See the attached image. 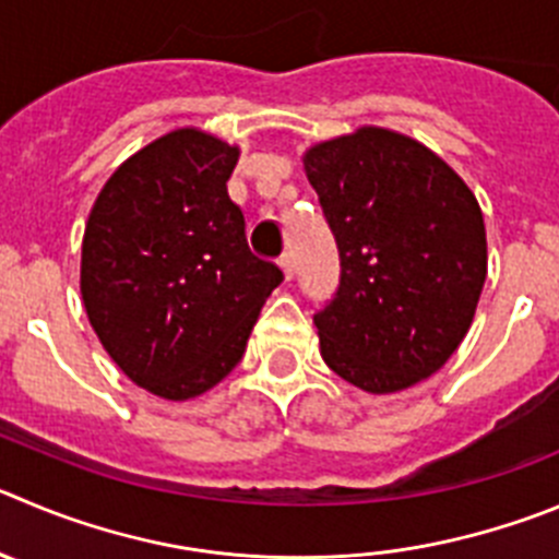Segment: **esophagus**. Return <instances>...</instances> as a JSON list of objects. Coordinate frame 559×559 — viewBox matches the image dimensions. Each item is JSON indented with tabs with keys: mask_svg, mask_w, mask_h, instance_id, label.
<instances>
[{
	"mask_svg": "<svg viewBox=\"0 0 559 559\" xmlns=\"http://www.w3.org/2000/svg\"><path fill=\"white\" fill-rule=\"evenodd\" d=\"M278 264H281V270H284V278L292 281V275H295V255L284 253L278 259Z\"/></svg>",
	"mask_w": 559,
	"mask_h": 559,
	"instance_id": "1",
	"label": "esophagus"
}]
</instances>
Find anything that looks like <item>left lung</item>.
I'll list each match as a JSON object with an SVG mask.
<instances>
[{"instance_id":"obj_1","label":"left lung","mask_w":559,"mask_h":559,"mask_svg":"<svg viewBox=\"0 0 559 559\" xmlns=\"http://www.w3.org/2000/svg\"><path fill=\"white\" fill-rule=\"evenodd\" d=\"M304 168L342 259L314 314L322 358L367 394L421 383L468 333L488 275L477 198L436 151L383 127L314 143Z\"/></svg>"}]
</instances>
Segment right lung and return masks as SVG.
<instances>
[{
	"instance_id": "obj_1",
	"label": "right lung",
	"mask_w": 559,
	"mask_h": 559,
	"mask_svg": "<svg viewBox=\"0 0 559 559\" xmlns=\"http://www.w3.org/2000/svg\"><path fill=\"white\" fill-rule=\"evenodd\" d=\"M239 145L181 127L121 162L85 223L80 292L107 356L154 397L185 403L239 364L284 281L255 259L226 181Z\"/></svg>"
}]
</instances>
